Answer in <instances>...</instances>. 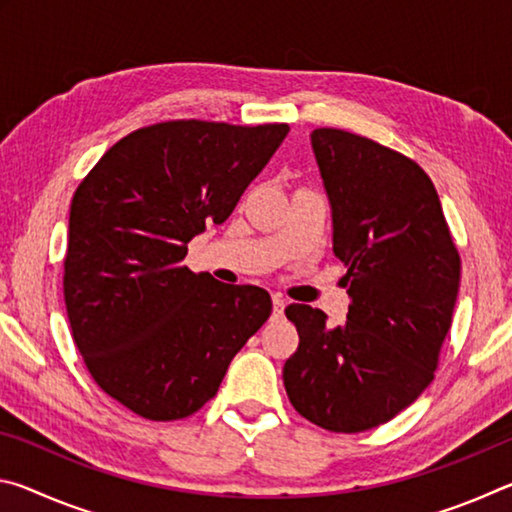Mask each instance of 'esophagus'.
<instances>
[{
    "label": "esophagus",
    "instance_id": "esophagus-1",
    "mask_svg": "<svg viewBox=\"0 0 512 512\" xmlns=\"http://www.w3.org/2000/svg\"><path fill=\"white\" fill-rule=\"evenodd\" d=\"M284 307H287V300H284L280 293H273V311H275V316H282Z\"/></svg>",
    "mask_w": 512,
    "mask_h": 512
}]
</instances>
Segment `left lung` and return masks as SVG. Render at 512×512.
Masks as SVG:
<instances>
[{
    "label": "left lung",
    "instance_id": "8db88e82",
    "mask_svg": "<svg viewBox=\"0 0 512 512\" xmlns=\"http://www.w3.org/2000/svg\"><path fill=\"white\" fill-rule=\"evenodd\" d=\"M311 149L352 302L336 327L309 305L284 309L300 343L282 379L302 418L359 433L393 420L431 384L461 257L436 187L411 158L339 128H316Z\"/></svg>",
    "mask_w": 512,
    "mask_h": 512
}]
</instances>
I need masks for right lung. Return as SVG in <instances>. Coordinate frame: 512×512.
I'll return each instance as SVG.
<instances>
[{
	"label": "right lung",
	"instance_id": "add662e5",
	"mask_svg": "<svg viewBox=\"0 0 512 512\" xmlns=\"http://www.w3.org/2000/svg\"><path fill=\"white\" fill-rule=\"evenodd\" d=\"M287 133V124L160 121L121 137L76 187L69 327L101 391L142 418L196 413L271 316L264 289L196 275L183 259L205 225L228 219Z\"/></svg>",
	"mask_w": 512,
	"mask_h": 512
}]
</instances>
